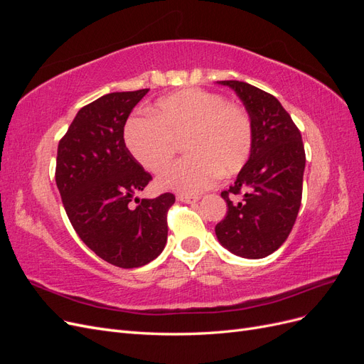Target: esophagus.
I'll return each instance as SVG.
<instances>
[{"label":"esophagus","mask_w":364,"mask_h":364,"mask_svg":"<svg viewBox=\"0 0 364 364\" xmlns=\"http://www.w3.org/2000/svg\"><path fill=\"white\" fill-rule=\"evenodd\" d=\"M200 197L199 196H193V194H178V200L181 202H185V203H196L199 202Z\"/></svg>","instance_id":"1"}]
</instances>
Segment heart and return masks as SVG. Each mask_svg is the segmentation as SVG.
<instances>
[{
    "mask_svg": "<svg viewBox=\"0 0 364 364\" xmlns=\"http://www.w3.org/2000/svg\"><path fill=\"white\" fill-rule=\"evenodd\" d=\"M150 117L132 118L124 132L129 151L150 173H162L183 141L188 156L159 178V186L197 194L245 167L253 149L252 121L243 107L203 90L164 97Z\"/></svg>",
    "mask_w": 364,
    "mask_h": 364,
    "instance_id": "b5f03b06",
    "label": "heart"
}]
</instances>
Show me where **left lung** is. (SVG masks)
I'll return each instance as SVG.
<instances>
[{
    "label": "left lung",
    "mask_w": 364,
    "mask_h": 364,
    "mask_svg": "<svg viewBox=\"0 0 364 364\" xmlns=\"http://www.w3.org/2000/svg\"><path fill=\"white\" fill-rule=\"evenodd\" d=\"M232 87L253 127L249 161L229 190L228 213L215 226L220 243L243 258L258 259L289 238L302 202L305 150L301 132L277 97L246 82H217ZM240 196L237 203L232 196Z\"/></svg>",
    "instance_id": "obj_1"
}]
</instances>
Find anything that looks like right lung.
Wrapping results in <instances>:
<instances>
[{"label":"right lung","mask_w":364,"mask_h":364,"mask_svg":"<svg viewBox=\"0 0 364 364\" xmlns=\"http://www.w3.org/2000/svg\"><path fill=\"white\" fill-rule=\"evenodd\" d=\"M147 92H111L83 106L58 147L56 185L74 230L97 257L121 269L144 266L164 250L176 200L164 193L130 203L151 181L124 142L126 121Z\"/></svg>","instance_id":"add662e5"}]
</instances>
